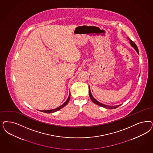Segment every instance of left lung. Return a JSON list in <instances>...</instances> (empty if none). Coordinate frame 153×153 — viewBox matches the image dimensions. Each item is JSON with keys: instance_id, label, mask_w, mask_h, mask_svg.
<instances>
[{"instance_id": "1", "label": "left lung", "mask_w": 153, "mask_h": 153, "mask_svg": "<svg viewBox=\"0 0 153 153\" xmlns=\"http://www.w3.org/2000/svg\"><path fill=\"white\" fill-rule=\"evenodd\" d=\"M128 38V39H129V41H130V43H131V46L136 50V51H137V53L139 54L138 50V48H137L136 45L134 43V42H133V41H132V40H131L129 38ZM89 93L90 98L91 100H92L94 103L97 104V105H100V107H105V108H109V109H114V108H116L117 107H118L120 105H113V106H111V105H103V104L101 103L100 102H98L97 100H95V98H94V97L91 95V91H90V87H89Z\"/></svg>"}]
</instances>
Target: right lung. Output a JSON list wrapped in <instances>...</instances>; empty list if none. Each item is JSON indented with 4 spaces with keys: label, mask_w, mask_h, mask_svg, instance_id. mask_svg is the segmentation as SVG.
<instances>
[{
    "label": "right lung",
    "mask_w": 153,
    "mask_h": 153,
    "mask_svg": "<svg viewBox=\"0 0 153 153\" xmlns=\"http://www.w3.org/2000/svg\"><path fill=\"white\" fill-rule=\"evenodd\" d=\"M70 97H71V94H69V95L68 98L67 99V100H66V102L63 104L62 105H60V106H59V107L58 108H55V109H53V110H43V111H41L42 112H45V113H47V114H50V113H53V112H56V111H58V110H60L61 108H62L63 107H64V106L65 105H67V104L68 103L69 101V100H70Z\"/></svg>",
    "instance_id": "1"
}]
</instances>
